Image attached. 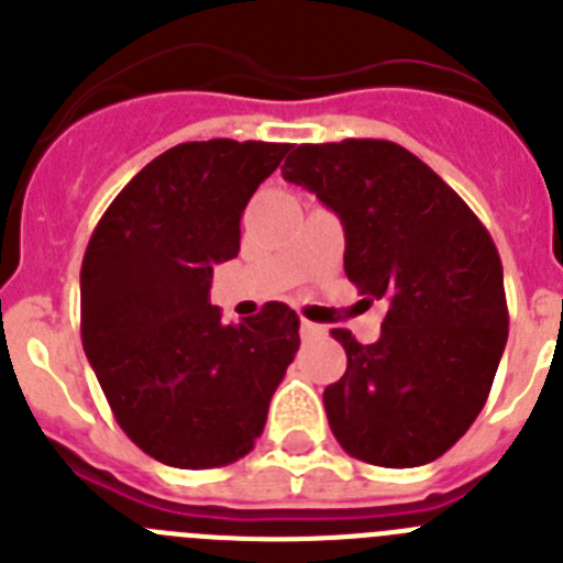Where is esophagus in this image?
Masks as SVG:
<instances>
[{
	"mask_svg": "<svg viewBox=\"0 0 563 563\" xmlns=\"http://www.w3.org/2000/svg\"><path fill=\"white\" fill-rule=\"evenodd\" d=\"M321 332H324V330H321V327H318V324H312V321H307V318H305V321H301V335H305V338L321 335Z\"/></svg>",
	"mask_w": 563,
	"mask_h": 563,
	"instance_id": "obj_1",
	"label": "esophagus"
}]
</instances>
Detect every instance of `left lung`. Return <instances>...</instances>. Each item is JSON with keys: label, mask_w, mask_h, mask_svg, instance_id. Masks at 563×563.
Instances as JSON below:
<instances>
[{"label": "left lung", "mask_w": 563, "mask_h": 563, "mask_svg": "<svg viewBox=\"0 0 563 563\" xmlns=\"http://www.w3.org/2000/svg\"><path fill=\"white\" fill-rule=\"evenodd\" d=\"M282 174L341 217L346 278L389 307L375 343L332 330L346 350V372L324 389L332 434L369 465L434 462L471 429L505 352L494 239L440 174L391 141L301 143Z\"/></svg>", "instance_id": "8db88e82"}]
</instances>
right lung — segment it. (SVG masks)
Wrapping results in <instances>:
<instances>
[{
    "mask_svg": "<svg viewBox=\"0 0 563 563\" xmlns=\"http://www.w3.org/2000/svg\"><path fill=\"white\" fill-rule=\"evenodd\" d=\"M290 143L191 141L134 174L89 236L81 341L114 420L163 465L206 471L253 451L296 357L298 316L267 301L222 324L213 265L239 253L247 200Z\"/></svg>",
    "mask_w": 563,
    "mask_h": 563,
    "instance_id": "obj_1",
    "label": "right lung"
}]
</instances>
